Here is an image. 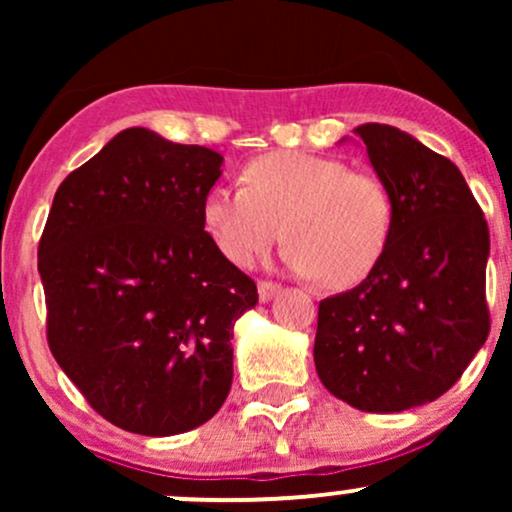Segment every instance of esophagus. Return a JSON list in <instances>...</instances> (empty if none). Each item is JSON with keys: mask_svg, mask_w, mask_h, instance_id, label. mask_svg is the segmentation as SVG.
<instances>
[{"mask_svg": "<svg viewBox=\"0 0 512 512\" xmlns=\"http://www.w3.org/2000/svg\"><path fill=\"white\" fill-rule=\"evenodd\" d=\"M279 291H281L279 284H272V281H260V284H257V293H260V301H262V303L272 301V298H274Z\"/></svg>", "mask_w": 512, "mask_h": 512, "instance_id": "34e87169", "label": "esophagus"}]
</instances>
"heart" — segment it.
Returning <instances> with one entry per match:
<instances>
[{
    "label": "heart",
    "mask_w": 512,
    "mask_h": 512,
    "mask_svg": "<svg viewBox=\"0 0 512 512\" xmlns=\"http://www.w3.org/2000/svg\"><path fill=\"white\" fill-rule=\"evenodd\" d=\"M243 178L245 185H214L202 202L204 226L231 262L250 267L286 231V267L344 289L383 257L392 197L375 175L337 158L274 151L252 158Z\"/></svg>",
    "instance_id": "obj_1"
}]
</instances>
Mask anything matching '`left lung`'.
Segmentation results:
<instances>
[{"instance_id":"1","label":"left lung","mask_w":512,"mask_h":512,"mask_svg":"<svg viewBox=\"0 0 512 512\" xmlns=\"http://www.w3.org/2000/svg\"><path fill=\"white\" fill-rule=\"evenodd\" d=\"M354 134L392 197V233L356 289L320 301L313 356L334 397L392 414L448 392L489 337V226L450 158L390 125Z\"/></svg>"}]
</instances>
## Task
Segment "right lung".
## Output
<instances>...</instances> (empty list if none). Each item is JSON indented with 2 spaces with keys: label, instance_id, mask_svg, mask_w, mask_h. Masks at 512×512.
I'll list each match as a JSON object with an SVG mask.
<instances>
[{
  "label": "right lung",
  "instance_id": "obj_1",
  "mask_svg": "<svg viewBox=\"0 0 512 512\" xmlns=\"http://www.w3.org/2000/svg\"><path fill=\"white\" fill-rule=\"evenodd\" d=\"M223 156L146 127L57 187L38 245L48 344L93 409L139 436L207 424L233 383V327L257 286L204 231Z\"/></svg>",
  "mask_w": 512,
  "mask_h": 512
}]
</instances>
